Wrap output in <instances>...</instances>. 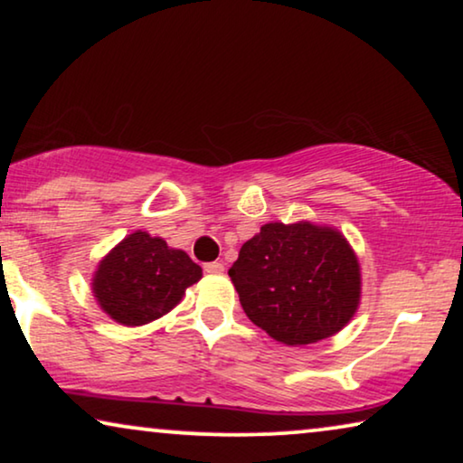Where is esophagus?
<instances>
[{
  "instance_id": "esophagus-1",
  "label": "esophagus",
  "mask_w": 463,
  "mask_h": 463,
  "mask_svg": "<svg viewBox=\"0 0 463 463\" xmlns=\"http://www.w3.org/2000/svg\"><path fill=\"white\" fill-rule=\"evenodd\" d=\"M204 271H206V274H223V271H225V265H223V263H219V261L206 263V265H204Z\"/></svg>"
}]
</instances>
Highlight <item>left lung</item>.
Masks as SVG:
<instances>
[{"label": "left lung", "mask_w": 463, "mask_h": 463, "mask_svg": "<svg viewBox=\"0 0 463 463\" xmlns=\"http://www.w3.org/2000/svg\"><path fill=\"white\" fill-rule=\"evenodd\" d=\"M244 314L271 339L309 345L337 335L363 297L358 255L339 230L265 223L230 268Z\"/></svg>", "instance_id": "left-lung-1"}]
</instances>
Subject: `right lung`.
<instances>
[{
	"label": "right lung",
	"mask_w": 463,
	"mask_h": 463,
	"mask_svg": "<svg viewBox=\"0 0 463 463\" xmlns=\"http://www.w3.org/2000/svg\"><path fill=\"white\" fill-rule=\"evenodd\" d=\"M200 278L202 268L185 250L137 230L100 259L90 287L111 320L122 326H143L179 306L185 290Z\"/></svg>",
	"instance_id": "add662e5"
}]
</instances>
